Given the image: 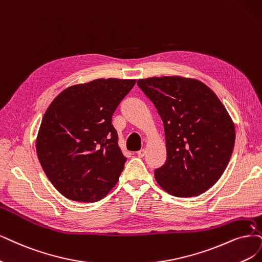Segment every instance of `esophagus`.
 I'll return each mask as SVG.
<instances>
[{
	"mask_svg": "<svg viewBox=\"0 0 262 262\" xmlns=\"http://www.w3.org/2000/svg\"><path fill=\"white\" fill-rule=\"evenodd\" d=\"M144 154H146V150H144V149H141V150H139V151L137 152V156H138L139 158H143Z\"/></svg>",
	"mask_w": 262,
	"mask_h": 262,
	"instance_id": "1",
	"label": "esophagus"
}]
</instances>
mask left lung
Segmentation results:
<instances>
[{"label":"left lung","instance_id":"obj_1","mask_svg":"<svg viewBox=\"0 0 262 262\" xmlns=\"http://www.w3.org/2000/svg\"><path fill=\"white\" fill-rule=\"evenodd\" d=\"M137 85L164 123L167 159L154 170L158 183L178 198L204 193L224 173L234 148V124L225 105L198 80L149 77Z\"/></svg>","mask_w":262,"mask_h":262}]
</instances>
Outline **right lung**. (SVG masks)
Segmentation results:
<instances>
[{
	"label": "right lung",
	"instance_id": "add662e5",
	"mask_svg": "<svg viewBox=\"0 0 262 262\" xmlns=\"http://www.w3.org/2000/svg\"><path fill=\"white\" fill-rule=\"evenodd\" d=\"M136 80L99 79L74 85L48 106L36 152L43 170L67 199L97 202L116 185L126 159L112 115Z\"/></svg>",
	"mask_w": 262,
	"mask_h": 262
}]
</instances>
